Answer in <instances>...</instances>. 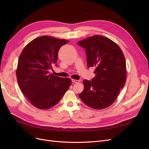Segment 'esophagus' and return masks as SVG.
Masks as SVG:
<instances>
[{
	"mask_svg": "<svg viewBox=\"0 0 149 149\" xmlns=\"http://www.w3.org/2000/svg\"><path fill=\"white\" fill-rule=\"evenodd\" d=\"M72 81L74 83H79L80 81L78 80H74V79H72Z\"/></svg>",
	"mask_w": 149,
	"mask_h": 149,
	"instance_id": "34e87169",
	"label": "esophagus"
}]
</instances>
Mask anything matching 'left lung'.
Instances as JSON below:
<instances>
[{"label": "left lung", "instance_id": "obj_1", "mask_svg": "<svg viewBox=\"0 0 149 149\" xmlns=\"http://www.w3.org/2000/svg\"><path fill=\"white\" fill-rule=\"evenodd\" d=\"M86 51L88 68L95 67V77L84 80V90L79 96L94 109L110 106L126 81V64L119 46L107 37L95 35L77 42Z\"/></svg>", "mask_w": 149, "mask_h": 149}]
</instances>
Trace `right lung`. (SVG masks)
<instances>
[{
  "label": "right lung",
  "instance_id": "right-lung-1",
  "mask_svg": "<svg viewBox=\"0 0 149 149\" xmlns=\"http://www.w3.org/2000/svg\"><path fill=\"white\" fill-rule=\"evenodd\" d=\"M69 42L43 36L34 39L20 54L16 76L22 93L34 107L48 109L56 105L71 84V80L51 74L61 46Z\"/></svg>",
  "mask_w": 149,
  "mask_h": 149
}]
</instances>
